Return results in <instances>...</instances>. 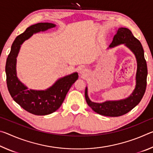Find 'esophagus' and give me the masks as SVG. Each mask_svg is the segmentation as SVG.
I'll list each match as a JSON object with an SVG mask.
<instances>
[{
    "mask_svg": "<svg viewBox=\"0 0 153 153\" xmlns=\"http://www.w3.org/2000/svg\"><path fill=\"white\" fill-rule=\"evenodd\" d=\"M86 72H87V70L86 69H82V70L80 71V74H82V75H85L86 74Z\"/></svg>",
    "mask_w": 153,
    "mask_h": 153,
    "instance_id": "esophagus-1",
    "label": "esophagus"
}]
</instances>
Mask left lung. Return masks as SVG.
<instances>
[{
    "mask_svg": "<svg viewBox=\"0 0 153 153\" xmlns=\"http://www.w3.org/2000/svg\"><path fill=\"white\" fill-rule=\"evenodd\" d=\"M121 44H125L130 48L136 58V85L132 94L124 100L96 103L89 99L87 88L85 90V98L89 107L96 113L108 117H119L128 113L140 102L146 91L148 71L144 55V50L140 42L134 37L131 31L128 28L121 27L119 28L117 33L114 36L109 47H114Z\"/></svg>",
    "mask_w": 153,
    "mask_h": 153,
    "instance_id": "8db88e82",
    "label": "left lung"
}]
</instances>
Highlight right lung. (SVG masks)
Segmentation results:
<instances>
[{
	"instance_id": "right-lung-1",
	"label": "right lung",
	"mask_w": 153,
	"mask_h": 153,
	"mask_svg": "<svg viewBox=\"0 0 153 153\" xmlns=\"http://www.w3.org/2000/svg\"><path fill=\"white\" fill-rule=\"evenodd\" d=\"M55 26V24L51 23H38L28 27L24 33L15 38L7 59L5 71L10 94L24 109L36 115H48L57 110L63 103L67 92L78 78L77 73L72 74L59 79L48 89L40 91L28 90L17 78L16 57L21 45L33 33Z\"/></svg>"
}]
</instances>
